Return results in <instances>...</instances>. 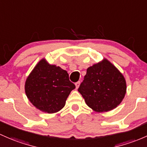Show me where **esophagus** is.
<instances>
[{"label":"esophagus","mask_w":147,"mask_h":147,"mask_svg":"<svg viewBox=\"0 0 147 147\" xmlns=\"http://www.w3.org/2000/svg\"><path fill=\"white\" fill-rule=\"evenodd\" d=\"M80 81L77 82H76V83H75V86H76V88H77V89L79 88V86H80Z\"/></svg>","instance_id":"34e87169"}]
</instances>
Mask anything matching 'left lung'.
I'll list each match as a JSON object with an SVG mask.
<instances>
[{
	"label": "left lung",
	"instance_id": "left-lung-1",
	"mask_svg": "<svg viewBox=\"0 0 147 147\" xmlns=\"http://www.w3.org/2000/svg\"><path fill=\"white\" fill-rule=\"evenodd\" d=\"M78 91L92 109L97 112H108L123 100L126 82L118 69L104 59L87 69Z\"/></svg>",
	"mask_w": 147,
	"mask_h": 147
}]
</instances>
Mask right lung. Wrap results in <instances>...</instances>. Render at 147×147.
I'll use <instances>...</instances> for the list:
<instances>
[{
	"instance_id": "obj_1",
	"label": "right lung",
	"mask_w": 147,
	"mask_h": 147,
	"mask_svg": "<svg viewBox=\"0 0 147 147\" xmlns=\"http://www.w3.org/2000/svg\"><path fill=\"white\" fill-rule=\"evenodd\" d=\"M75 85L69 80L67 71L50 65L45 59L37 64L25 83V92L37 109L52 114L60 111Z\"/></svg>"
}]
</instances>
